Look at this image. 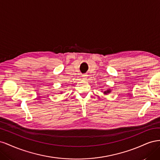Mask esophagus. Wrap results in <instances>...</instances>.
<instances>
[{"mask_svg": "<svg viewBox=\"0 0 160 160\" xmlns=\"http://www.w3.org/2000/svg\"><path fill=\"white\" fill-rule=\"evenodd\" d=\"M82 78H83V79H84V80L87 79V75H83V76H82Z\"/></svg>", "mask_w": 160, "mask_h": 160, "instance_id": "obj_1", "label": "esophagus"}]
</instances>
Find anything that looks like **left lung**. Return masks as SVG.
I'll return each instance as SVG.
<instances>
[{"instance_id":"1","label":"left lung","mask_w":160,"mask_h":160,"mask_svg":"<svg viewBox=\"0 0 160 160\" xmlns=\"http://www.w3.org/2000/svg\"><path fill=\"white\" fill-rule=\"evenodd\" d=\"M103 90V89H102ZM111 92V89H108V90H106V91H103V94L104 95H108L109 93H110Z\"/></svg>"}]
</instances>
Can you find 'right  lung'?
<instances>
[{
  "mask_svg": "<svg viewBox=\"0 0 160 160\" xmlns=\"http://www.w3.org/2000/svg\"><path fill=\"white\" fill-rule=\"evenodd\" d=\"M61 93H61H62V92H61V93Z\"/></svg>",
  "mask_w": 160,
  "mask_h": 160,
  "instance_id": "add662e5",
  "label": "right lung"
}]
</instances>
